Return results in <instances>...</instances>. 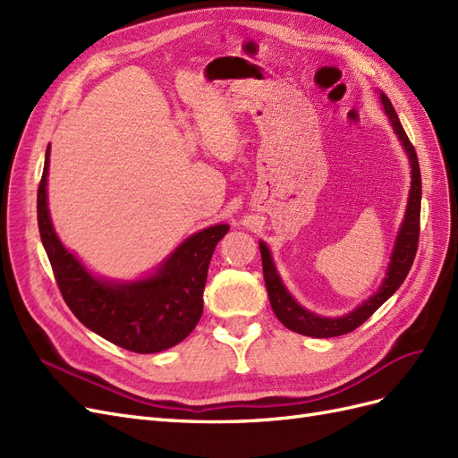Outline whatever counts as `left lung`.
Instances as JSON below:
<instances>
[{
  "label": "left lung",
  "instance_id": "obj_1",
  "mask_svg": "<svg viewBox=\"0 0 458 458\" xmlns=\"http://www.w3.org/2000/svg\"><path fill=\"white\" fill-rule=\"evenodd\" d=\"M380 101H382L386 116L390 118L397 137L401 140V143H403L405 152L409 155L412 179H411V192H409L405 219H403V224H401L399 234H397L390 267H387V276L384 279L382 286L378 288V293L370 296L367 301L361 303V306L345 317H336V318L318 317L308 310H303L300 303L288 294V290L284 288L279 273H276V269H275L269 248L263 242H259L263 279H266L271 308H273L276 318H279V321L286 328L298 332V335L313 336V338H335V336L348 335V332L355 330L357 327H361L367 318L374 311H377L401 284H403L405 276L411 271L414 256H417L419 234H420V197H422L420 165H419V158H417V150H414L403 126H401L397 113L392 106L390 99H387V97L382 93Z\"/></svg>",
  "mask_w": 458,
  "mask_h": 458
}]
</instances>
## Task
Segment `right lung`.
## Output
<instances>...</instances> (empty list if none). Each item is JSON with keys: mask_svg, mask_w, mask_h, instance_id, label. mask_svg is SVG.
Listing matches in <instances>:
<instances>
[{"mask_svg": "<svg viewBox=\"0 0 458 458\" xmlns=\"http://www.w3.org/2000/svg\"><path fill=\"white\" fill-rule=\"evenodd\" d=\"M47 170L49 147L38 187V227L55 281L78 321L135 353H157L185 340L200 321L208 266L229 225L195 233L147 279L106 283L95 279L55 233L47 210Z\"/></svg>", "mask_w": 458, "mask_h": 458, "instance_id": "right-lung-1", "label": "right lung"}]
</instances>
